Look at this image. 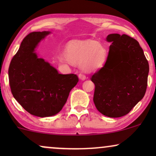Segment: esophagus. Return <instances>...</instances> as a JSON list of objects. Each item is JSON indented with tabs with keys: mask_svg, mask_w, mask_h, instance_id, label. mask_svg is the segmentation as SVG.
Instances as JSON below:
<instances>
[{
	"mask_svg": "<svg viewBox=\"0 0 156 156\" xmlns=\"http://www.w3.org/2000/svg\"><path fill=\"white\" fill-rule=\"evenodd\" d=\"M78 78H79L80 80H85V79H86V78H87V77H86V76H85V75L82 74V73H80V74H79V75H78Z\"/></svg>",
	"mask_w": 156,
	"mask_h": 156,
	"instance_id": "obj_1",
	"label": "esophagus"
}]
</instances>
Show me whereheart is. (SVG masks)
<instances>
[{"mask_svg": "<svg viewBox=\"0 0 156 156\" xmlns=\"http://www.w3.org/2000/svg\"><path fill=\"white\" fill-rule=\"evenodd\" d=\"M64 57L69 63L81 64L84 70L92 72L104 65L106 51L98 42H73L64 49Z\"/></svg>", "mask_w": 156, "mask_h": 156, "instance_id": "obj_1", "label": "heart"}]
</instances>
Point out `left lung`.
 <instances>
[{
	"instance_id": "left-lung-1",
	"label": "left lung",
	"mask_w": 156,
	"mask_h": 156,
	"mask_svg": "<svg viewBox=\"0 0 156 156\" xmlns=\"http://www.w3.org/2000/svg\"><path fill=\"white\" fill-rule=\"evenodd\" d=\"M108 58L91 80L95 86L97 109L109 117L126 115L144 98L147 87L149 64L135 39L112 34Z\"/></svg>"
}]
</instances>
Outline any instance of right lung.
<instances>
[{"label":"right lung","mask_w":156,"mask_h":156,"mask_svg":"<svg viewBox=\"0 0 156 156\" xmlns=\"http://www.w3.org/2000/svg\"><path fill=\"white\" fill-rule=\"evenodd\" d=\"M49 31L31 32L23 39L9 67V80L14 98L25 110L40 117L58 114L69 92L78 82L75 74H59L38 58L35 48Z\"/></svg>","instance_id":"right-lung-1"}]
</instances>
